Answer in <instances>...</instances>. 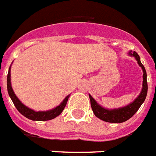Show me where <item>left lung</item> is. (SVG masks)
<instances>
[{"instance_id": "obj_1", "label": "left lung", "mask_w": 156, "mask_h": 156, "mask_svg": "<svg viewBox=\"0 0 156 156\" xmlns=\"http://www.w3.org/2000/svg\"><path fill=\"white\" fill-rule=\"evenodd\" d=\"M128 55L130 56L136 58L139 66L141 67L143 70V83H142V89L140 95L136 97L131 103L127 105L124 107L117 108V109H106L99 105L95 99L91 95H89L90 100V105H91L92 111L97 118L104 120L105 122L110 123H122L126 120H128L129 118L136 114V111H138L139 108L145 101L146 95H147V90H148V85H147V75L144 66L142 65L139 55L136 51L132 52L129 51Z\"/></svg>"}]
</instances>
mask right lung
Returning a JSON list of instances; mask_svg holds the SVG:
<instances>
[{"label":"right lung","mask_w":156,"mask_h":156,"mask_svg":"<svg viewBox=\"0 0 156 156\" xmlns=\"http://www.w3.org/2000/svg\"><path fill=\"white\" fill-rule=\"evenodd\" d=\"M7 90L9 96L11 97V101L15 105L16 108L17 109V111L20 112V114L24 115L25 117L28 118L29 120H36V121H44V120H50L54 119L58 115L61 114V112L66 105V103L68 101V99L70 97V95H67L66 97L63 100V101L55 108H53L51 110L45 111H36L27 107V105H25L23 103H21L18 97L14 93V90L11 87V66L9 68L7 75Z\"/></svg>","instance_id":"add662e5"}]
</instances>
